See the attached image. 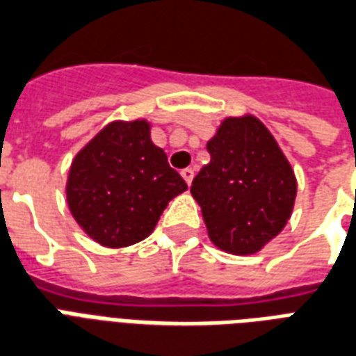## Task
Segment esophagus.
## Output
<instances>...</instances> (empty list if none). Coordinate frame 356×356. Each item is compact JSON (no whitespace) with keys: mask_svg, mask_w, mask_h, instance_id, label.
I'll list each match as a JSON object with an SVG mask.
<instances>
[{"mask_svg":"<svg viewBox=\"0 0 356 356\" xmlns=\"http://www.w3.org/2000/svg\"><path fill=\"white\" fill-rule=\"evenodd\" d=\"M193 176H195V170L193 168H184V170H181V178H184V180H186V184H188V186H191V181H193Z\"/></svg>","mask_w":356,"mask_h":356,"instance_id":"esophagus-1","label":"esophagus"}]
</instances>
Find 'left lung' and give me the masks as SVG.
<instances>
[{"instance_id": "8db88e82", "label": "left lung", "mask_w": 356, "mask_h": 356, "mask_svg": "<svg viewBox=\"0 0 356 356\" xmlns=\"http://www.w3.org/2000/svg\"><path fill=\"white\" fill-rule=\"evenodd\" d=\"M210 163L193 178L213 245L232 255H253L287 225L296 178L276 138L259 118H225L207 144Z\"/></svg>"}]
</instances>
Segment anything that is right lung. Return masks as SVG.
I'll list each match as a JSON object with an SVG mask.
<instances>
[{
    "label": "right lung",
    "mask_w": 356,
    "mask_h": 356,
    "mask_svg": "<svg viewBox=\"0 0 356 356\" xmlns=\"http://www.w3.org/2000/svg\"><path fill=\"white\" fill-rule=\"evenodd\" d=\"M188 189L167 154L152 143L149 122H111L74 156L67 204L88 236L127 248L149 236L168 200Z\"/></svg>",
    "instance_id": "add662e5"
}]
</instances>
